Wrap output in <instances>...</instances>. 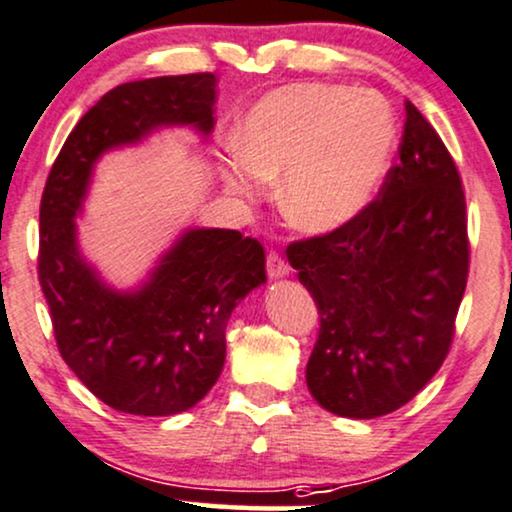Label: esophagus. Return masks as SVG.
I'll list each match as a JSON object with an SVG mask.
<instances>
[{
  "label": "esophagus",
  "instance_id": "esophagus-1",
  "mask_svg": "<svg viewBox=\"0 0 512 512\" xmlns=\"http://www.w3.org/2000/svg\"><path fill=\"white\" fill-rule=\"evenodd\" d=\"M289 272V263L284 261L282 254L277 249L268 251V275L270 277H282Z\"/></svg>",
  "mask_w": 512,
  "mask_h": 512
}]
</instances>
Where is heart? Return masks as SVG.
I'll list each match as a JSON object with an SVG mask.
<instances>
[{
	"label": "heart",
	"mask_w": 512,
	"mask_h": 512,
	"mask_svg": "<svg viewBox=\"0 0 512 512\" xmlns=\"http://www.w3.org/2000/svg\"><path fill=\"white\" fill-rule=\"evenodd\" d=\"M395 117L381 96L345 86L291 84L258 101L237 131L223 181L256 197L282 178L280 204L296 228L329 232L360 214L395 152Z\"/></svg>",
	"instance_id": "obj_1"
}]
</instances>
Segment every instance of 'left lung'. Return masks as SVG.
I'll return each instance as SVG.
<instances>
[{
	"label": "left lung",
	"instance_id": "left-lung-1",
	"mask_svg": "<svg viewBox=\"0 0 512 512\" xmlns=\"http://www.w3.org/2000/svg\"><path fill=\"white\" fill-rule=\"evenodd\" d=\"M397 155L353 221L287 247L320 310L305 381L338 416L376 418L416 397L449 355L466 291L461 174L409 101Z\"/></svg>",
	"mask_w": 512,
	"mask_h": 512
}]
</instances>
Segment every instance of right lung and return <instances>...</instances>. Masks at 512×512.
Returning <instances> with one entry per match:
<instances>
[{"label":"right lung","instance_id":"obj_1","mask_svg":"<svg viewBox=\"0 0 512 512\" xmlns=\"http://www.w3.org/2000/svg\"><path fill=\"white\" fill-rule=\"evenodd\" d=\"M214 72L119 84L79 119L39 204L37 275L58 353L108 407L171 416L195 407L221 376L225 327L265 282V251L237 230H190L136 294H117L79 256L75 216L103 150L162 124L214 126Z\"/></svg>","mask_w":512,"mask_h":512}]
</instances>
